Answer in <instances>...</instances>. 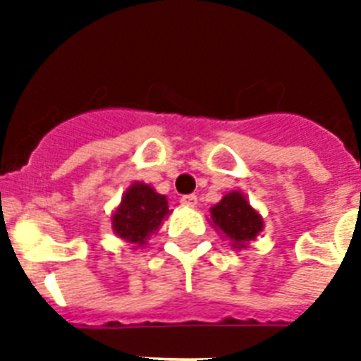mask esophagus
Segmentation results:
<instances>
[{
    "label": "esophagus",
    "mask_w": 361,
    "mask_h": 361,
    "mask_svg": "<svg viewBox=\"0 0 361 361\" xmlns=\"http://www.w3.org/2000/svg\"><path fill=\"white\" fill-rule=\"evenodd\" d=\"M180 202L181 206H185V208H195V206L198 204V200L195 195H183V197L180 198Z\"/></svg>",
    "instance_id": "esophagus-1"
}]
</instances>
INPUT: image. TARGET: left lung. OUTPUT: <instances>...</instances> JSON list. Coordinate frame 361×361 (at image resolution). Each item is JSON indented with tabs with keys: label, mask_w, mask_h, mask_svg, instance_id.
<instances>
[{
	"label": "left lung",
	"mask_w": 361,
	"mask_h": 361,
	"mask_svg": "<svg viewBox=\"0 0 361 361\" xmlns=\"http://www.w3.org/2000/svg\"><path fill=\"white\" fill-rule=\"evenodd\" d=\"M209 214L215 228L228 238L236 249L247 247V243L255 240L264 228L262 217L240 191L226 192L221 202L212 206Z\"/></svg>",
	"instance_id": "1"
}]
</instances>
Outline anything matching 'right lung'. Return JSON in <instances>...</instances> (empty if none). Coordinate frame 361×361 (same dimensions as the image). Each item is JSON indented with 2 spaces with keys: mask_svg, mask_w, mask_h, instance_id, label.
I'll use <instances>...</instances> for the list:
<instances>
[{
  "mask_svg": "<svg viewBox=\"0 0 361 361\" xmlns=\"http://www.w3.org/2000/svg\"><path fill=\"white\" fill-rule=\"evenodd\" d=\"M170 214L169 200L152 185L135 181L123 192L121 204L112 214V231L121 240L146 245V240L159 231L164 217Z\"/></svg>",
  "mask_w": 361,
  "mask_h": 361,
  "instance_id": "add662e5",
  "label": "right lung"
}]
</instances>
